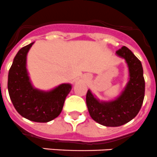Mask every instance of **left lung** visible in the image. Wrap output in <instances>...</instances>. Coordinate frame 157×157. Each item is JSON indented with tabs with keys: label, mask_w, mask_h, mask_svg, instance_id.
Wrapping results in <instances>:
<instances>
[{
	"label": "left lung",
	"mask_w": 157,
	"mask_h": 157,
	"mask_svg": "<svg viewBox=\"0 0 157 157\" xmlns=\"http://www.w3.org/2000/svg\"><path fill=\"white\" fill-rule=\"evenodd\" d=\"M124 58L128 67V82L121 94L113 100L100 101L91 90L86 93V102L90 117L106 127H119L134 119L139 113L144 98L145 82L140 61L128 47L116 52Z\"/></svg>",
	"instance_id": "8db88e82"
}]
</instances>
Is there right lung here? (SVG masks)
I'll return each instance as SVG.
<instances>
[{"instance_id": "1", "label": "right lung", "mask_w": 157, "mask_h": 157, "mask_svg": "<svg viewBox=\"0 0 157 157\" xmlns=\"http://www.w3.org/2000/svg\"><path fill=\"white\" fill-rule=\"evenodd\" d=\"M34 42L21 49L8 76V90L15 109L22 117L37 123L51 121L60 115L71 84L63 83L50 90L34 87L26 68L27 54Z\"/></svg>"}]
</instances>
